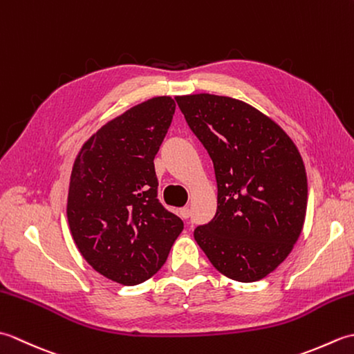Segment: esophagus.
Wrapping results in <instances>:
<instances>
[{"mask_svg":"<svg viewBox=\"0 0 354 354\" xmlns=\"http://www.w3.org/2000/svg\"><path fill=\"white\" fill-rule=\"evenodd\" d=\"M179 216H181L184 221H185V219H189V217L192 216L190 208H189V207H183L181 209H179Z\"/></svg>","mask_w":354,"mask_h":354,"instance_id":"obj_1","label":"esophagus"}]
</instances>
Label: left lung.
Returning a JSON list of instances; mask_svg holds the SVG:
<instances>
[{
    "instance_id": "1",
    "label": "left lung",
    "mask_w": 354,
    "mask_h": 354,
    "mask_svg": "<svg viewBox=\"0 0 354 354\" xmlns=\"http://www.w3.org/2000/svg\"><path fill=\"white\" fill-rule=\"evenodd\" d=\"M214 165L217 209L194 230L212 265L252 283L290 254L307 209V176L295 142L272 118L232 97H175Z\"/></svg>"
}]
</instances>
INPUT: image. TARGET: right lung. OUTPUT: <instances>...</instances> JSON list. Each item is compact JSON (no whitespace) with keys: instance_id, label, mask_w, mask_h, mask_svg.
Segmentation results:
<instances>
[{"instance_id":"1","label":"right lung","mask_w":354,"mask_h":354,"mask_svg":"<svg viewBox=\"0 0 354 354\" xmlns=\"http://www.w3.org/2000/svg\"><path fill=\"white\" fill-rule=\"evenodd\" d=\"M175 108L161 95L127 109L91 135L73 164L66 204L73 239L97 272L120 284L156 274L184 230L156 198L153 165Z\"/></svg>"}]
</instances>
